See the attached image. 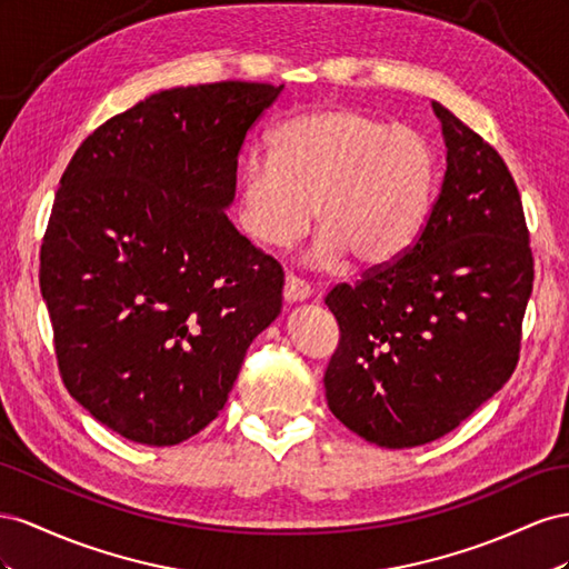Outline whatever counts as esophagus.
<instances>
[{"label": "esophagus", "instance_id": "obj_1", "mask_svg": "<svg viewBox=\"0 0 569 569\" xmlns=\"http://www.w3.org/2000/svg\"><path fill=\"white\" fill-rule=\"evenodd\" d=\"M312 296L310 283H305L302 279H298L296 273H286V286H283V298L288 302H302Z\"/></svg>", "mask_w": 569, "mask_h": 569}]
</instances>
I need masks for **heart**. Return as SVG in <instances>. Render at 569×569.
Here are the masks:
<instances>
[{"label":"heart","instance_id":"obj_1","mask_svg":"<svg viewBox=\"0 0 569 569\" xmlns=\"http://www.w3.org/2000/svg\"><path fill=\"white\" fill-rule=\"evenodd\" d=\"M441 161L410 126L352 107L288 117L269 136V157L240 167L238 223L262 248H288L312 226L315 259L386 267L408 252L429 219Z\"/></svg>","mask_w":569,"mask_h":569}]
</instances>
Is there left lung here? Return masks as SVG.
Masks as SVG:
<instances>
[{"label": "left lung", "mask_w": 569, "mask_h": 569, "mask_svg": "<svg viewBox=\"0 0 569 569\" xmlns=\"http://www.w3.org/2000/svg\"><path fill=\"white\" fill-rule=\"evenodd\" d=\"M448 167L419 238L327 296L340 340L329 410L381 448L446 436L498 393L519 360L533 286L529 229L502 157L443 104Z\"/></svg>", "instance_id": "8db88e82"}]
</instances>
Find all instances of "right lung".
<instances>
[{
    "mask_svg": "<svg viewBox=\"0 0 569 569\" xmlns=\"http://www.w3.org/2000/svg\"><path fill=\"white\" fill-rule=\"evenodd\" d=\"M281 90H161L90 133L61 176L40 250L59 375L128 441L202 431L281 312V264L223 212L242 142Z\"/></svg>",
    "mask_w": 569,
    "mask_h": 569,
    "instance_id": "add662e5",
    "label": "right lung"
}]
</instances>
